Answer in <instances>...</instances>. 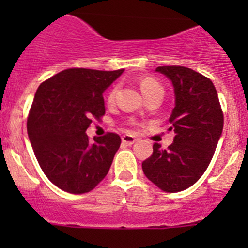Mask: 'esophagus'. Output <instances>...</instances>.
Wrapping results in <instances>:
<instances>
[{"instance_id":"1","label":"esophagus","mask_w":248,"mask_h":248,"mask_svg":"<svg viewBox=\"0 0 248 248\" xmlns=\"http://www.w3.org/2000/svg\"><path fill=\"white\" fill-rule=\"evenodd\" d=\"M137 141V139L134 138L133 136H129V134H124V136H122V142L126 145H132L134 144V142Z\"/></svg>"}]
</instances>
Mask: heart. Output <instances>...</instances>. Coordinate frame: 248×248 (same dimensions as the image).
Wrapping results in <instances>:
<instances>
[{"label": "heart", "mask_w": 248, "mask_h": 248, "mask_svg": "<svg viewBox=\"0 0 248 248\" xmlns=\"http://www.w3.org/2000/svg\"><path fill=\"white\" fill-rule=\"evenodd\" d=\"M139 85H140V90L144 93V96H149V94L155 93V92H163V87L162 85L157 81L155 78L151 77H144L139 80ZM116 92H117V86H112L111 89L109 90L108 94H107V103L111 104L114 103L115 97H116Z\"/></svg>", "instance_id": "1"}]
</instances>
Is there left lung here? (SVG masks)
<instances>
[{"instance_id":"8db88e82","label":"left lung","mask_w":248,"mask_h":248,"mask_svg":"<svg viewBox=\"0 0 248 248\" xmlns=\"http://www.w3.org/2000/svg\"><path fill=\"white\" fill-rule=\"evenodd\" d=\"M156 71L174 85L169 131L175 137L166 150L155 142L142 171L162 191L175 193L196 184L209 167L223 129V111L209 78L184 66H162Z\"/></svg>"}]
</instances>
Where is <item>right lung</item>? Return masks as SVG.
Listing matches in <instances>:
<instances>
[{
    "label": "right lung",
    "instance_id": "1",
    "mask_svg": "<svg viewBox=\"0 0 248 248\" xmlns=\"http://www.w3.org/2000/svg\"><path fill=\"white\" fill-rule=\"evenodd\" d=\"M124 69L68 68L39 85L27 116V133L47 179L62 191H92L108 174L121 144L119 134L86 136L106 114L103 91Z\"/></svg>",
    "mask_w": 248,
    "mask_h": 248
}]
</instances>
